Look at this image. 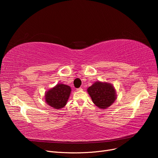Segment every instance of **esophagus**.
Here are the masks:
<instances>
[{"mask_svg":"<svg viewBox=\"0 0 158 158\" xmlns=\"http://www.w3.org/2000/svg\"><path fill=\"white\" fill-rule=\"evenodd\" d=\"M76 90H77V91H82V88H77V89H76Z\"/></svg>","mask_w":158,"mask_h":158,"instance_id":"esophagus-1","label":"esophagus"}]
</instances>
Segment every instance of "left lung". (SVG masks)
I'll return each mask as SVG.
<instances>
[{
    "instance_id": "1",
    "label": "left lung",
    "mask_w": 158,
    "mask_h": 158,
    "mask_svg": "<svg viewBox=\"0 0 158 158\" xmlns=\"http://www.w3.org/2000/svg\"><path fill=\"white\" fill-rule=\"evenodd\" d=\"M94 103L100 109H107L115 101L116 91L108 82H96L87 89Z\"/></svg>"
}]
</instances>
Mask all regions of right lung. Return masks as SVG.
I'll return each instance as SVG.
<instances>
[{
    "instance_id": "right-lung-1",
    "label": "right lung",
    "mask_w": 158,
    "mask_h": 158,
    "mask_svg": "<svg viewBox=\"0 0 158 158\" xmlns=\"http://www.w3.org/2000/svg\"><path fill=\"white\" fill-rule=\"evenodd\" d=\"M70 92L71 88L69 85L58 84L45 92V102L49 106L60 109L66 106Z\"/></svg>"
}]
</instances>
